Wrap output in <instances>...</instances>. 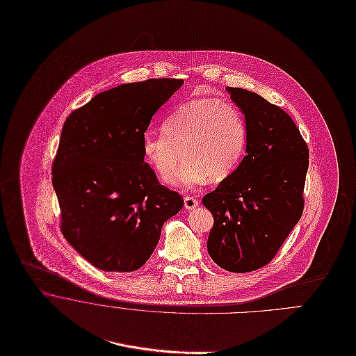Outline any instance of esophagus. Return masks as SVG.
I'll use <instances>...</instances> for the list:
<instances>
[{"label": "esophagus", "mask_w": 356, "mask_h": 356, "mask_svg": "<svg viewBox=\"0 0 356 356\" xmlns=\"http://www.w3.org/2000/svg\"><path fill=\"white\" fill-rule=\"evenodd\" d=\"M197 207H198V200H197V198L188 197V195L184 197V208H186L187 211H193V209H195Z\"/></svg>", "instance_id": "1"}]
</instances>
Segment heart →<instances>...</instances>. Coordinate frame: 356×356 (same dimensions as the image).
<instances>
[{
  "instance_id": "b5f03b06",
  "label": "heart",
  "mask_w": 356,
  "mask_h": 356,
  "mask_svg": "<svg viewBox=\"0 0 356 356\" xmlns=\"http://www.w3.org/2000/svg\"><path fill=\"white\" fill-rule=\"evenodd\" d=\"M248 144L246 121L228 100L198 99L180 104L163 121L162 132H145L144 158L163 179L181 190H194L209 177L227 179L239 165Z\"/></svg>"
}]
</instances>
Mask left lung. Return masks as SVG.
Segmentation results:
<instances>
[{"mask_svg": "<svg viewBox=\"0 0 356 356\" xmlns=\"http://www.w3.org/2000/svg\"><path fill=\"white\" fill-rule=\"evenodd\" d=\"M227 90L245 115L246 155L202 204L213 214L212 260L242 274L268 264L298 222L309 151L281 107L242 88Z\"/></svg>", "mask_w": 356, "mask_h": 356, "instance_id": "obj_1", "label": "left lung"}]
</instances>
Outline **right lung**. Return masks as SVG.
<instances>
[{"label": "right lung", "mask_w": 356, "mask_h": 356, "mask_svg": "<svg viewBox=\"0 0 356 356\" xmlns=\"http://www.w3.org/2000/svg\"><path fill=\"white\" fill-rule=\"evenodd\" d=\"M154 78L96 95L67 117L52 165L60 229L102 271L132 273L152 254L183 198L156 180L142 139L152 115L183 85Z\"/></svg>", "instance_id": "right-lung-1"}]
</instances>
